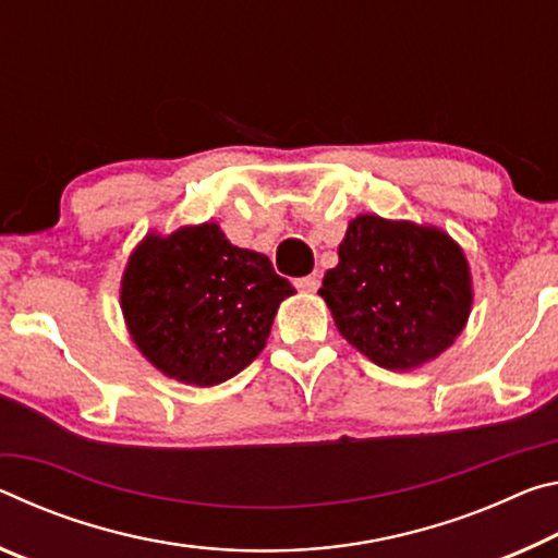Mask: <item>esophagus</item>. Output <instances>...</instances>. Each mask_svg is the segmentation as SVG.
<instances>
[{"label": "esophagus", "mask_w": 558, "mask_h": 558, "mask_svg": "<svg viewBox=\"0 0 558 558\" xmlns=\"http://www.w3.org/2000/svg\"><path fill=\"white\" fill-rule=\"evenodd\" d=\"M296 289L299 291H306V294H314V291L318 289V277H316V274H312V277L296 279Z\"/></svg>", "instance_id": "esophagus-1"}]
</instances>
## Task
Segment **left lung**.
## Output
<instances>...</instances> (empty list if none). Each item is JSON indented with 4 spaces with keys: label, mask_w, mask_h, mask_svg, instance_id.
<instances>
[{
    "label": "left lung",
    "mask_w": 558,
    "mask_h": 558,
    "mask_svg": "<svg viewBox=\"0 0 558 558\" xmlns=\"http://www.w3.org/2000/svg\"><path fill=\"white\" fill-rule=\"evenodd\" d=\"M318 294L355 351L398 373L450 349L474 299L470 262L450 234L378 215L351 219Z\"/></svg>",
    "instance_id": "1"
}]
</instances>
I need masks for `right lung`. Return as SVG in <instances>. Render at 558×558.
<instances>
[{"label": "right lung", "mask_w": 558, "mask_h": 558, "mask_svg": "<svg viewBox=\"0 0 558 558\" xmlns=\"http://www.w3.org/2000/svg\"><path fill=\"white\" fill-rule=\"evenodd\" d=\"M291 294L267 254L234 246L217 222L148 232L121 277L135 349L162 376L197 388L219 386L257 359Z\"/></svg>", "instance_id": "add662e5"}]
</instances>
